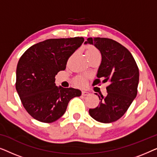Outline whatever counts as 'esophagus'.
Instances as JSON below:
<instances>
[{
  "mask_svg": "<svg viewBox=\"0 0 157 157\" xmlns=\"http://www.w3.org/2000/svg\"><path fill=\"white\" fill-rule=\"evenodd\" d=\"M89 94H90L89 93V92H87V91H82V95L84 96H89Z\"/></svg>",
  "mask_w": 157,
  "mask_h": 157,
  "instance_id": "1",
  "label": "esophagus"
}]
</instances>
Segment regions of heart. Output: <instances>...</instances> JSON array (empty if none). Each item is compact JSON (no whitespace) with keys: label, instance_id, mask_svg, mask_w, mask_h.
<instances>
[{"label":"heart","instance_id":"b5f03b06","mask_svg":"<svg viewBox=\"0 0 157 157\" xmlns=\"http://www.w3.org/2000/svg\"><path fill=\"white\" fill-rule=\"evenodd\" d=\"M86 56H91L96 55V54H99V52L97 49L94 48V47H89L86 51ZM83 83V79L82 78H78L76 80V84L77 85H82Z\"/></svg>","mask_w":157,"mask_h":157}]
</instances>
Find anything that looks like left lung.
I'll list each match as a JSON object with an SVG mask.
<instances>
[{
	"mask_svg": "<svg viewBox=\"0 0 157 157\" xmlns=\"http://www.w3.org/2000/svg\"><path fill=\"white\" fill-rule=\"evenodd\" d=\"M85 44H91L101 54L95 84L108 81L106 96L98 95L101 101L89 114L96 121L108 124L119 119L132 104L137 94L139 72L136 61L125 47L106 38H89Z\"/></svg>",
	"mask_w": 157,
	"mask_h": 157,
	"instance_id": "obj_1",
	"label": "left lung"
}]
</instances>
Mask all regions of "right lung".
I'll use <instances>...</instances> for the list:
<instances>
[{
	"label": "right lung",
	"mask_w": 157,
	"mask_h": 157,
	"mask_svg": "<svg viewBox=\"0 0 157 157\" xmlns=\"http://www.w3.org/2000/svg\"><path fill=\"white\" fill-rule=\"evenodd\" d=\"M84 38H52L30 47L19 59L16 89L27 112L44 123H51L66 112L68 102L81 91L57 86L56 75L65 70L70 56Z\"/></svg>",
	"instance_id": "1"
}]
</instances>
